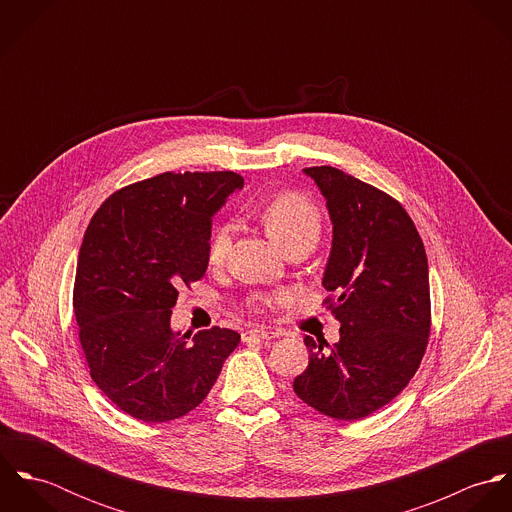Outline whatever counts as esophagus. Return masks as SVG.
Here are the masks:
<instances>
[{
  "instance_id": "34e87169",
  "label": "esophagus",
  "mask_w": 512,
  "mask_h": 512,
  "mask_svg": "<svg viewBox=\"0 0 512 512\" xmlns=\"http://www.w3.org/2000/svg\"><path fill=\"white\" fill-rule=\"evenodd\" d=\"M276 337H280V333H276V331H268V329H250V331H244L242 333V341L244 343H250V341H254V339H276Z\"/></svg>"
}]
</instances>
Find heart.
<instances>
[{"instance_id": "heart-1", "label": "heart", "mask_w": 512, "mask_h": 512, "mask_svg": "<svg viewBox=\"0 0 512 512\" xmlns=\"http://www.w3.org/2000/svg\"><path fill=\"white\" fill-rule=\"evenodd\" d=\"M256 217L262 222L270 240L282 250L301 244L309 250L317 244L321 234V213L319 209L297 193H280L256 211ZM232 230L228 224H219L209 238L207 260L211 266H220L226 260L230 250Z\"/></svg>"}]
</instances>
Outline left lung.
<instances>
[{"label": "left lung", "instance_id": "8db88e82", "mask_svg": "<svg viewBox=\"0 0 512 512\" xmlns=\"http://www.w3.org/2000/svg\"><path fill=\"white\" fill-rule=\"evenodd\" d=\"M333 222L323 288L341 323L339 343L305 337L309 365L295 394L335 420H363L412 380L424 359L432 311L424 242L404 207L384 191L321 165L303 169Z\"/></svg>", "mask_w": 512, "mask_h": 512}]
</instances>
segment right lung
I'll list each match as a JSON object with an SVG mask.
<instances>
[{
  "label": "right lung",
  "mask_w": 512,
  "mask_h": 512,
  "mask_svg": "<svg viewBox=\"0 0 512 512\" xmlns=\"http://www.w3.org/2000/svg\"><path fill=\"white\" fill-rule=\"evenodd\" d=\"M244 179L232 171L161 173L110 195L78 252L73 307L96 386L147 424L197 408L240 335L171 329L183 286L207 272L211 224Z\"/></svg>",
  "instance_id": "obj_1"
}]
</instances>
